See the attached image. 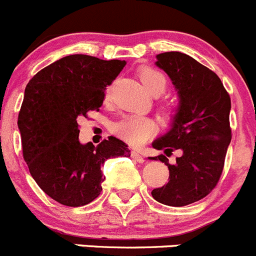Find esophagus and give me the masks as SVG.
Here are the masks:
<instances>
[{"instance_id": "1", "label": "esophagus", "mask_w": 256, "mask_h": 256, "mask_svg": "<svg viewBox=\"0 0 256 256\" xmlns=\"http://www.w3.org/2000/svg\"><path fill=\"white\" fill-rule=\"evenodd\" d=\"M130 156H132V158H133L134 160L138 162V163H144V158L140 156V154L138 153V152L132 150V152H130Z\"/></svg>"}]
</instances>
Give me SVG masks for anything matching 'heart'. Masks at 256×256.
I'll return each instance as SVG.
<instances>
[{"label":"heart","mask_w":256,"mask_h":256,"mask_svg":"<svg viewBox=\"0 0 256 256\" xmlns=\"http://www.w3.org/2000/svg\"><path fill=\"white\" fill-rule=\"evenodd\" d=\"M138 77L143 83L144 88L150 94L158 96L166 92L168 88V78L159 70L153 67H144L138 70ZM106 97H110L107 93ZM162 112L166 120H170L176 116V108L170 103L162 104ZM112 132L120 139L130 146H138L146 143L156 132V124L152 118L143 116H127L112 127Z\"/></svg>","instance_id":"obj_1"}]
</instances>
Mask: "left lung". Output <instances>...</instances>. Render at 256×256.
<instances>
[{"mask_svg":"<svg viewBox=\"0 0 256 256\" xmlns=\"http://www.w3.org/2000/svg\"><path fill=\"white\" fill-rule=\"evenodd\" d=\"M156 64L164 70L179 94V107L168 133L153 142V146L168 156L183 152L176 164L166 156H153L169 169V180L153 189L156 202L169 206H184L206 198L216 186L232 140L229 93L213 70L180 52L156 56Z\"/></svg>","mask_w":256,"mask_h":256,"instance_id":"1","label":"left lung"}]
</instances>
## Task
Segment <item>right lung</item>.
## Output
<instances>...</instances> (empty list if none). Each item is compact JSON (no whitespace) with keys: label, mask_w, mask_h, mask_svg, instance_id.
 I'll return each instance as SVG.
<instances>
[{"label":"right lung","mask_w":256,"mask_h":256,"mask_svg":"<svg viewBox=\"0 0 256 256\" xmlns=\"http://www.w3.org/2000/svg\"><path fill=\"white\" fill-rule=\"evenodd\" d=\"M126 60L70 54L32 77L18 113L22 153L32 178L53 200L82 206L102 192V166L114 156H130L128 146L110 136L97 146L80 144L77 120L100 110L106 87Z\"/></svg>","instance_id":"add662e5"}]
</instances>
